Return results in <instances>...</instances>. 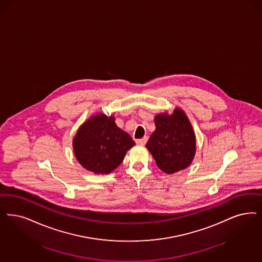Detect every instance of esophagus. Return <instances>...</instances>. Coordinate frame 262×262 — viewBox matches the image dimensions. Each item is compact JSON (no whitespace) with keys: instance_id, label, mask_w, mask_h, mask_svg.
Listing matches in <instances>:
<instances>
[{"instance_id":"obj_1","label":"esophagus","mask_w":262,"mask_h":262,"mask_svg":"<svg viewBox=\"0 0 262 262\" xmlns=\"http://www.w3.org/2000/svg\"><path fill=\"white\" fill-rule=\"evenodd\" d=\"M147 140H148V138L145 136V137L141 138V139H137L136 143L138 145H141V146H144L146 144V142H147Z\"/></svg>"}]
</instances>
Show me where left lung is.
Returning a JSON list of instances; mask_svg holds the SVG:
<instances>
[{"label": "left lung", "instance_id": "1", "mask_svg": "<svg viewBox=\"0 0 262 262\" xmlns=\"http://www.w3.org/2000/svg\"><path fill=\"white\" fill-rule=\"evenodd\" d=\"M154 121L156 129L146 148L152 154L158 167L167 174L189 167L196 152V138L184 110L175 107L171 114H157Z\"/></svg>", "mask_w": 262, "mask_h": 262}]
</instances>
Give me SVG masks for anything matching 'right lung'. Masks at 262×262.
Instances as JSON below:
<instances>
[{
  "label": "right lung",
  "instance_id": "add662e5",
  "mask_svg": "<svg viewBox=\"0 0 262 262\" xmlns=\"http://www.w3.org/2000/svg\"><path fill=\"white\" fill-rule=\"evenodd\" d=\"M135 145L130 136L117 126L113 115L102 113L86 120L72 140L76 160L95 174H109L116 169Z\"/></svg>",
  "mask_w": 262,
  "mask_h": 262
}]
</instances>
